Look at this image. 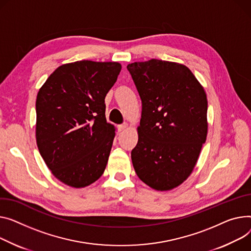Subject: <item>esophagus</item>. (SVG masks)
<instances>
[{
  "mask_svg": "<svg viewBox=\"0 0 251 251\" xmlns=\"http://www.w3.org/2000/svg\"><path fill=\"white\" fill-rule=\"evenodd\" d=\"M127 127H128V124H127V123H123V124H121V125L118 126V129H119V131H123V130H125Z\"/></svg>",
  "mask_w": 251,
  "mask_h": 251,
  "instance_id": "obj_1",
  "label": "esophagus"
}]
</instances>
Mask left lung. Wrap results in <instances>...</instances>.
Masks as SVG:
<instances>
[{
  "label": "left lung",
  "mask_w": 251,
  "mask_h": 251,
  "mask_svg": "<svg viewBox=\"0 0 251 251\" xmlns=\"http://www.w3.org/2000/svg\"><path fill=\"white\" fill-rule=\"evenodd\" d=\"M127 70L142 102L133 166L150 188L172 190L192 174L206 142V93L183 64L150 59Z\"/></svg>",
  "instance_id": "8db88e82"
}]
</instances>
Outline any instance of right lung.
Listing matches in <instances>:
<instances>
[{"label":"right lung","instance_id":"right-lung-1","mask_svg":"<svg viewBox=\"0 0 251 251\" xmlns=\"http://www.w3.org/2000/svg\"><path fill=\"white\" fill-rule=\"evenodd\" d=\"M121 72L118 62L80 60L57 68L36 99V142L52 175L85 188L106 169L115 127L105 98Z\"/></svg>","mask_w":251,"mask_h":251}]
</instances>
